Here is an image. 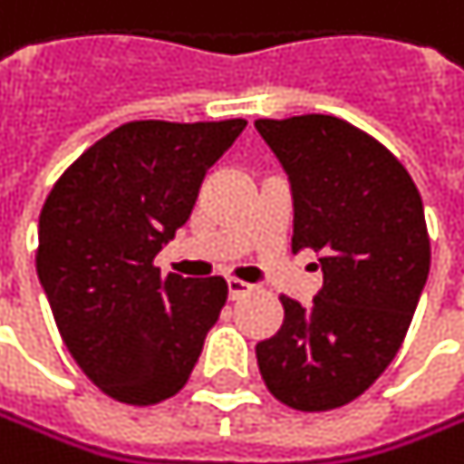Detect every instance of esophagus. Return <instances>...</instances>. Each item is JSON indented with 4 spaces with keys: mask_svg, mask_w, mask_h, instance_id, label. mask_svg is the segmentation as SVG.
Instances as JSON below:
<instances>
[{
    "mask_svg": "<svg viewBox=\"0 0 464 464\" xmlns=\"http://www.w3.org/2000/svg\"><path fill=\"white\" fill-rule=\"evenodd\" d=\"M250 292V284H245V281H239V278H227V297L230 300H239V297H245Z\"/></svg>",
    "mask_w": 464,
    "mask_h": 464,
    "instance_id": "34e87169",
    "label": "esophagus"
}]
</instances>
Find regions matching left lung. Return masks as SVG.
<instances>
[{
  "instance_id": "8db88e82",
  "label": "left lung",
  "mask_w": 464,
  "mask_h": 464,
  "mask_svg": "<svg viewBox=\"0 0 464 464\" xmlns=\"http://www.w3.org/2000/svg\"><path fill=\"white\" fill-rule=\"evenodd\" d=\"M292 191V253L314 250L323 289L256 345L281 403L325 412L359 398L395 359L429 278L418 186L398 158L353 124L309 113L258 119Z\"/></svg>"
}]
</instances>
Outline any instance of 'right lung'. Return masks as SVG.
I'll return each mask as SVG.
<instances>
[{
    "label": "right lung",
    "mask_w": 464,
    "mask_h": 464,
    "mask_svg": "<svg viewBox=\"0 0 464 464\" xmlns=\"http://www.w3.org/2000/svg\"><path fill=\"white\" fill-rule=\"evenodd\" d=\"M247 128L130 121L88 147L38 219V281L80 370L150 406L188 382L227 286L161 276L152 258L186 225L206 172Z\"/></svg>",
    "instance_id": "right-lung-1"
}]
</instances>
